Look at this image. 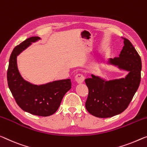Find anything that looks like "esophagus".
Here are the masks:
<instances>
[{"instance_id":"esophagus-1","label":"esophagus","mask_w":147,"mask_h":147,"mask_svg":"<svg viewBox=\"0 0 147 147\" xmlns=\"http://www.w3.org/2000/svg\"><path fill=\"white\" fill-rule=\"evenodd\" d=\"M75 80L78 83H83V81H84L85 77L82 74H78L75 76Z\"/></svg>"}]
</instances>
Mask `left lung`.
I'll return each mask as SVG.
<instances>
[{"label":"left lung","mask_w":147,"mask_h":147,"mask_svg":"<svg viewBox=\"0 0 147 147\" xmlns=\"http://www.w3.org/2000/svg\"><path fill=\"white\" fill-rule=\"evenodd\" d=\"M123 39L119 57L110 58L111 64L129 71L125 78L105 81L91 75L85 80L89 89L85 108L98 118H110L121 114L128 107L141 82V59L129 40Z\"/></svg>","instance_id":"1"}]
</instances>
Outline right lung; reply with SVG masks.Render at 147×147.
Returning a JSON list of instances; mask_svg holds the SVG:
<instances>
[{
    "label": "right lung",
    "instance_id": "1",
    "mask_svg": "<svg viewBox=\"0 0 147 147\" xmlns=\"http://www.w3.org/2000/svg\"><path fill=\"white\" fill-rule=\"evenodd\" d=\"M39 39V37H29L13 49L9 60L7 81L12 96L22 110L36 116H49L58 109L71 84L70 80L67 79L37 86L22 78L17 67V56L31 42Z\"/></svg>",
    "mask_w": 147,
    "mask_h": 147
}]
</instances>
